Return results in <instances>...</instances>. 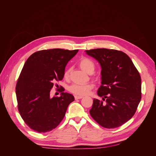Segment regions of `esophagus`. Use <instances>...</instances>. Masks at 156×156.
Here are the masks:
<instances>
[{"label":"esophagus","instance_id":"1","mask_svg":"<svg viewBox=\"0 0 156 156\" xmlns=\"http://www.w3.org/2000/svg\"><path fill=\"white\" fill-rule=\"evenodd\" d=\"M83 97L82 96H75V100H79V99H81Z\"/></svg>","mask_w":156,"mask_h":156}]
</instances>
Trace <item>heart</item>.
<instances>
[{
    "label": "heart",
    "mask_w": 156,
    "mask_h": 156,
    "mask_svg": "<svg viewBox=\"0 0 156 156\" xmlns=\"http://www.w3.org/2000/svg\"><path fill=\"white\" fill-rule=\"evenodd\" d=\"M79 66L84 71L89 72L90 70L94 69V64L91 60L87 57L82 58L79 61ZM69 73V69H66L64 72V77L68 78ZM94 88V84L92 83L87 84H77L74 83L69 87V91L75 95L84 96L87 95Z\"/></svg>",
    "instance_id": "1"
}]
</instances>
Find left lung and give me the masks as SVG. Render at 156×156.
<instances>
[{"instance_id": "left-lung-1", "label": "left lung", "mask_w": 156, "mask_h": 156, "mask_svg": "<svg viewBox=\"0 0 156 156\" xmlns=\"http://www.w3.org/2000/svg\"><path fill=\"white\" fill-rule=\"evenodd\" d=\"M86 53L101 67V85L98 95L102 100L94 99L90 114L105 128L120 127L133 117L140 101V75L124 52L100 48Z\"/></svg>"}]
</instances>
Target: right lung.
<instances>
[{
	"label": "right lung",
	"instance_id": "right-lung-1",
	"mask_svg": "<svg viewBox=\"0 0 156 156\" xmlns=\"http://www.w3.org/2000/svg\"><path fill=\"white\" fill-rule=\"evenodd\" d=\"M78 49H52L35 52L27 60L16 84L18 111L25 124L38 133L56 128L62 120L72 94L60 90V97H50L55 83L62 80L65 67Z\"/></svg>",
	"mask_w": 156,
	"mask_h": 156
}]
</instances>
